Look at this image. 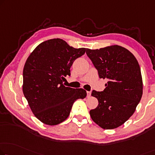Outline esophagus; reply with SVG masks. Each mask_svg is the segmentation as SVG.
Wrapping results in <instances>:
<instances>
[{
    "instance_id": "34e87169",
    "label": "esophagus",
    "mask_w": 155,
    "mask_h": 155,
    "mask_svg": "<svg viewBox=\"0 0 155 155\" xmlns=\"http://www.w3.org/2000/svg\"><path fill=\"white\" fill-rule=\"evenodd\" d=\"M91 92L87 91V97H91Z\"/></svg>"
}]
</instances>
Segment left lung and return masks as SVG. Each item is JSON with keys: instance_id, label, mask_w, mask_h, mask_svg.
Wrapping results in <instances>:
<instances>
[{"instance_id": "8db88e82", "label": "left lung", "mask_w": 155, "mask_h": 155, "mask_svg": "<svg viewBox=\"0 0 155 155\" xmlns=\"http://www.w3.org/2000/svg\"><path fill=\"white\" fill-rule=\"evenodd\" d=\"M86 54L98 71L100 78H107L106 88L92 91L98 106L90 110L91 118L102 129H112L123 124L134 113L143 94L139 64L134 55L118 45L86 48Z\"/></svg>"}]
</instances>
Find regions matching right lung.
<instances>
[{
  "mask_svg": "<svg viewBox=\"0 0 155 155\" xmlns=\"http://www.w3.org/2000/svg\"><path fill=\"white\" fill-rule=\"evenodd\" d=\"M85 52V48H75L57 38L41 42L28 58L23 70V92L35 116L44 124L63 122L74 102L86 97L85 90L63 84L74 61Z\"/></svg>",
  "mask_w": 155,
  "mask_h": 155,
  "instance_id": "right-lung-1",
  "label": "right lung"
}]
</instances>
